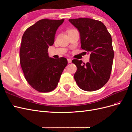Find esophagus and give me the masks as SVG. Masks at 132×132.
I'll return each mask as SVG.
<instances>
[{"mask_svg":"<svg viewBox=\"0 0 132 132\" xmlns=\"http://www.w3.org/2000/svg\"><path fill=\"white\" fill-rule=\"evenodd\" d=\"M68 63H71V59H70V58H69V59H68Z\"/></svg>","mask_w":132,"mask_h":132,"instance_id":"1","label":"esophagus"}]
</instances>
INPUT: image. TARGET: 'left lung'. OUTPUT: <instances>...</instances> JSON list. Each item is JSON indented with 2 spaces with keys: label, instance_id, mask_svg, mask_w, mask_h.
Wrapping results in <instances>:
<instances>
[{
  "label": "left lung",
  "instance_id": "8db88e82",
  "mask_svg": "<svg viewBox=\"0 0 132 132\" xmlns=\"http://www.w3.org/2000/svg\"><path fill=\"white\" fill-rule=\"evenodd\" d=\"M78 30L81 48L90 53V61H72L77 67L74 79L81 89L94 91L101 89L109 81L112 67L114 51L112 37L103 23L89 18L69 19Z\"/></svg>",
  "mask_w": 132,
  "mask_h": 132
}]
</instances>
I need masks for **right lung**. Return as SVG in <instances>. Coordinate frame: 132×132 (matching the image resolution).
Instances as JSON below:
<instances>
[{"mask_svg": "<svg viewBox=\"0 0 132 132\" xmlns=\"http://www.w3.org/2000/svg\"><path fill=\"white\" fill-rule=\"evenodd\" d=\"M64 21L42 19L23 34L20 51V62L28 83L41 93L53 90L58 85L67 59L49 57L48 48L53 45L55 32Z\"/></svg>", "mask_w": 132, "mask_h": 132, "instance_id": "right-lung-1", "label": "right lung"}]
</instances>
